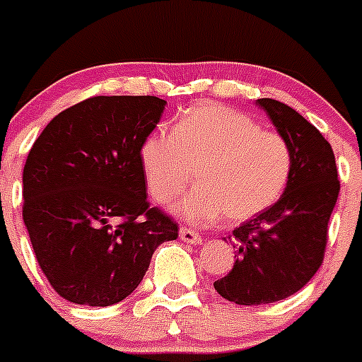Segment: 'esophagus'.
<instances>
[{"label":"esophagus","mask_w":362,"mask_h":362,"mask_svg":"<svg viewBox=\"0 0 362 362\" xmlns=\"http://www.w3.org/2000/svg\"><path fill=\"white\" fill-rule=\"evenodd\" d=\"M179 238L183 242H188V244H201V242H203V238H201V235H199L197 231L187 226H183L179 230Z\"/></svg>","instance_id":"esophagus-1"}]
</instances>
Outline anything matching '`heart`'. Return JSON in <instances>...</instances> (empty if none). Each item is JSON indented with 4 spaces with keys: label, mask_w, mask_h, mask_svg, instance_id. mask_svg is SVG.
Returning <instances> with one entry per match:
<instances>
[{
    "label": "heart",
    "mask_w": 362,
    "mask_h": 362,
    "mask_svg": "<svg viewBox=\"0 0 362 362\" xmlns=\"http://www.w3.org/2000/svg\"><path fill=\"white\" fill-rule=\"evenodd\" d=\"M140 159L148 192L161 204L187 190L197 170L201 187L174 208L194 224L222 215L242 222L262 214L280 199L293 174V152L284 136L214 102L185 111L172 134L147 136Z\"/></svg>",
    "instance_id": "heart-1"
}]
</instances>
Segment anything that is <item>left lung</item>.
<instances>
[{
	"label": "left lung",
	"instance_id": "obj_1",
	"mask_svg": "<svg viewBox=\"0 0 362 362\" xmlns=\"http://www.w3.org/2000/svg\"><path fill=\"white\" fill-rule=\"evenodd\" d=\"M293 152V174L271 208L235 228L233 269L214 284L237 305L293 296L323 264L328 221L339 195L330 144L298 111L273 98L257 100Z\"/></svg>",
	"mask_w": 362,
	"mask_h": 362
}]
</instances>
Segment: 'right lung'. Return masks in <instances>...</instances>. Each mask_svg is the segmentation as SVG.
Listing matches in <instances>:
<instances>
[{
	"mask_svg": "<svg viewBox=\"0 0 362 362\" xmlns=\"http://www.w3.org/2000/svg\"><path fill=\"white\" fill-rule=\"evenodd\" d=\"M167 102L93 97L59 112L23 168V221L55 293L107 307L140 285L177 224L147 201L140 148Z\"/></svg>",
	"mask_w": 362,
	"mask_h": 362,
	"instance_id": "obj_1",
	"label": "right lung"
}]
</instances>
